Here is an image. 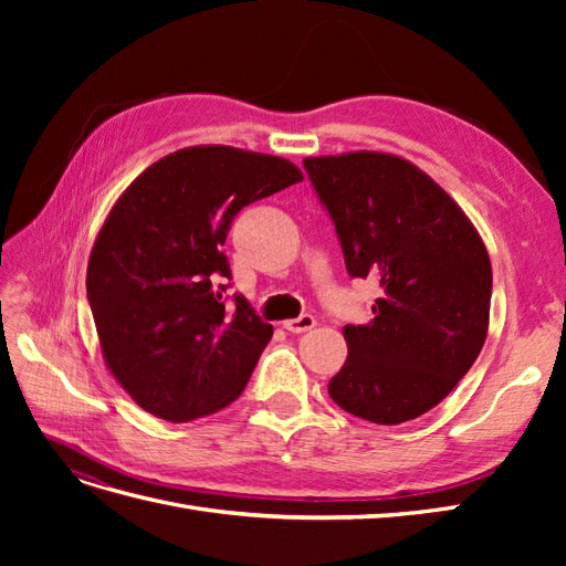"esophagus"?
<instances>
[{
	"instance_id": "1",
	"label": "esophagus",
	"mask_w": 566,
	"mask_h": 566,
	"mask_svg": "<svg viewBox=\"0 0 566 566\" xmlns=\"http://www.w3.org/2000/svg\"><path fill=\"white\" fill-rule=\"evenodd\" d=\"M316 325V318L312 314H302L300 318H290V321H283V328L287 333H306L312 331Z\"/></svg>"
}]
</instances>
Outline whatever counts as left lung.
<instances>
[{
	"label": "left lung",
	"mask_w": 566,
	"mask_h": 566,
	"mask_svg": "<svg viewBox=\"0 0 566 566\" xmlns=\"http://www.w3.org/2000/svg\"><path fill=\"white\" fill-rule=\"evenodd\" d=\"M335 221L349 276L380 297L345 325L347 361L328 382L347 413L399 424L434 408L484 347L491 260L468 214L420 167L378 150L304 158Z\"/></svg>",
	"instance_id": "obj_1"
}]
</instances>
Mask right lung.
Segmentation results:
<instances>
[{"label": "right lung", "mask_w": 566, "mask_h": 566, "mask_svg": "<svg viewBox=\"0 0 566 566\" xmlns=\"http://www.w3.org/2000/svg\"><path fill=\"white\" fill-rule=\"evenodd\" d=\"M302 181L276 156L233 146L169 153L136 177L101 227L87 297L113 378L169 422L241 397L273 335L245 297L221 300V245L245 205Z\"/></svg>", "instance_id": "right-lung-1"}]
</instances>
